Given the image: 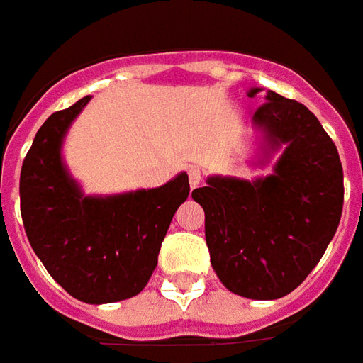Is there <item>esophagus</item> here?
Listing matches in <instances>:
<instances>
[{
    "mask_svg": "<svg viewBox=\"0 0 363 363\" xmlns=\"http://www.w3.org/2000/svg\"><path fill=\"white\" fill-rule=\"evenodd\" d=\"M201 181H203V170L199 169V167H191L189 169V182H191V186L196 189L201 184Z\"/></svg>",
    "mask_w": 363,
    "mask_h": 363,
    "instance_id": "1",
    "label": "esophagus"
}]
</instances>
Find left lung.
Instances as JSON below:
<instances>
[{
	"label": "left lung",
	"mask_w": 363,
	"mask_h": 363,
	"mask_svg": "<svg viewBox=\"0 0 363 363\" xmlns=\"http://www.w3.org/2000/svg\"><path fill=\"white\" fill-rule=\"evenodd\" d=\"M253 114L265 155L285 146L273 174L208 177L193 191L205 211L211 265L229 291L249 299H279L306 281L344 208L340 155L319 120L297 100L271 90Z\"/></svg>",
	"instance_id": "left-lung-1"
}]
</instances>
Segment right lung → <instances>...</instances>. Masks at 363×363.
Instances as JSON below:
<instances>
[{"mask_svg": "<svg viewBox=\"0 0 363 363\" xmlns=\"http://www.w3.org/2000/svg\"><path fill=\"white\" fill-rule=\"evenodd\" d=\"M88 102L84 96L42 124L21 164L19 203L26 235L48 273L72 297L100 306L146 287L191 186L181 172L158 189L86 196L62 160V143Z\"/></svg>", "mask_w": 363, "mask_h": 363, "instance_id": "1", "label": "right lung"}]
</instances>
